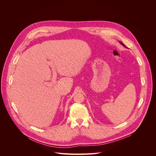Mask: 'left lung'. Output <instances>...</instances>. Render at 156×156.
I'll list each match as a JSON object with an SVG mask.
<instances>
[{
  "label": "left lung",
  "mask_w": 156,
  "mask_h": 156,
  "mask_svg": "<svg viewBox=\"0 0 156 156\" xmlns=\"http://www.w3.org/2000/svg\"><path fill=\"white\" fill-rule=\"evenodd\" d=\"M120 44H122V45H123V46H125V48H126V46H125V44H123V43H122V42H120Z\"/></svg>",
  "instance_id": "left-lung-1"
}]
</instances>
